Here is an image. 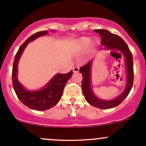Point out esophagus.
Returning <instances> with one entry per match:
<instances>
[{"instance_id": "obj_1", "label": "esophagus", "mask_w": 146, "mask_h": 146, "mask_svg": "<svg viewBox=\"0 0 146 146\" xmlns=\"http://www.w3.org/2000/svg\"><path fill=\"white\" fill-rule=\"evenodd\" d=\"M79 71V67L76 66V67H74L73 68V73H78Z\"/></svg>"}]
</instances>
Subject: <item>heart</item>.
I'll return each instance as SVG.
<instances>
[{"label":"heart","mask_w":146,"mask_h":146,"mask_svg":"<svg viewBox=\"0 0 146 146\" xmlns=\"http://www.w3.org/2000/svg\"><path fill=\"white\" fill-rule=\"evenodd\" d=\"M76 44L78 45V46L80 47V48H85V47H87L89 45L92 48H94L96 46L97 42L95 40L91 39L89 37L82 36V37L78 39V40L76 41Z\"/></svg>","instance_id":"b5f03b06"}]
</instances>
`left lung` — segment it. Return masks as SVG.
<instances>
[{"label":"left lung","mask_w":146,"mask_h":146,"mask_svg":"<svg viewBox=\"0 0 146 146\" xmlns=\"http://www.w3.org/2000/svg\"><path fill=\"white\" fill-rule=\"evenodd\" d=\"M94 32L99 34L101 36V47L100 50H110V51H119L123 54L126 66V86L121 95L112 100H107L98 98L93 92L92 84V58L89 63L80 68V73L82 76V93L86 101L93 107L99 109L114 108L120 104L123 100L128 96L133 86V56L129 46L126 42L119 36L111 33L106 29H95Z\"/></svg>","instance_id":"left-lung-1"}]
</instances>
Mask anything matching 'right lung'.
<instances>
[{
    "label": "right lung",
    "mask_w": 146,
    "mask_h": 146,
    "mask_svg": "<svg viewBox=\"0 0 146 146\" xmlns=\"http://www.w3.org/2000/svg\"><path fill=\"white\" fill-rule=\"evenodd\" d=\"M51 32H54L55 30H51ZM47 34L48 31L36 32L32 36H29L21 45L15 56L12 72L13 88L18 99L27 107L36 111H44L48 110L54 107L59 102L62 97L65 85L73 74L72 70L66 74L56 73L44 86L39 90H27L19 82L17 78V65L25 48H26L28 43L33 42L39 36H45Z\"/></svg>",
    "instance_id": "add662e5"
}]
</instances>
